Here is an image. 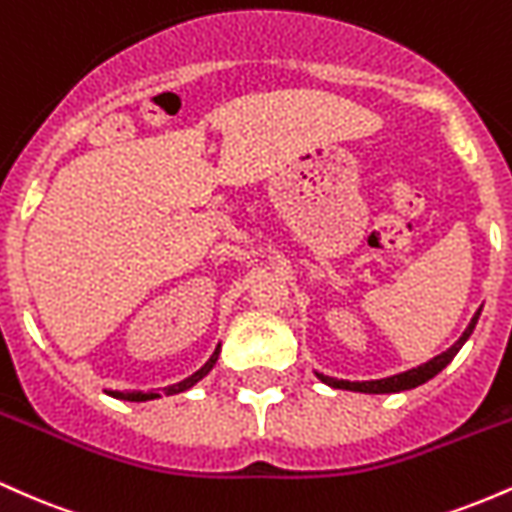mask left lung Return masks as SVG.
<instances>
[{"mask_svg":"<svg viewBox=\"0 0 512 512\" xmlns=\"http://www.w3.org/2000/svg\"><path fill=\"white\" fill-rule=\"evenodd\" d=\"M479 313L472 317V322H469V327L464 330V334L460 339H457L455 344L450 346L448 351H443V354L431 358V361L424 363V366L419 368H411L407 373H399V375H392V378H383V380H368V383H349V380H337V378H330V375H320L317 373V378L322 380V383L332 385V387H339V390H354V392H368V395H385V392H402V390H411V387L416 385H424L426 380H431L433 375H438L440 370H443L448 363L455 358L457 351L462 349V344L467 342L469 334H472L474 325H477L479 320Z\"/></svg>","mask_w":512,"mask_h":512,"instance_id":"obj_1","label":"left lung"}]
</instances>
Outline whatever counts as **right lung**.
Segmentation results:
<instances>
[{
  "mask_svg": "<svg viewBox=\"0 0 512 512\" xmlns=\"http://www.w3.org/2000/svg\"><path fill=\"white\" fill-rule=\"evenodd\" d=\"M216 358H219V346H216V351H214V354H211L209 361L204 363V366L199 368L195 375H190V378H185V380H182V383H175V385H170V387H163V395H178V392L190 390L192 385L199 383V380H202L204 375H207L209 370L214 368ZM108 395H113V397H117V399H127V402H146V399L158 397V392H108Z\"/></svg>",
  "mask_w": 512,
  "mask_h": 512,
  "instance_id": "obj_1",
  "label": "right lung"
}]
</instances>
